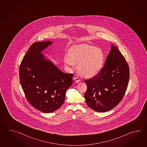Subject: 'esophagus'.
Wrapping results in <instances>:
<instances>
[{
	"label": "esophagus",
	"instance_id": "1",
	"mask_svg": "<svg viewBox=\"0 0 147 147\" xmlns=\"http://www.w3.org/2000/svg\"><path fill=\"white\" fill-rule=\"evenodd\" d=\"M74 80L75 82V83H78V82H80V80L78 78H77V77H76V78H74Z\"/></svg>",
	"mask_w": 147,
	"mask_h": 147
}]
</instances>
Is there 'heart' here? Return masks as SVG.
<instances>
[{
    "instance_id": "1",
    "label": "heart",
    "mask_w": 147,
    "mask_h": 147,
    "mask_svg": "<svg viewBox=\"0 0 147 147\" xmlns=\"http://www.w3.org/2000/svg\"><path fill=\"white\" fill-rule=\"evenodd\" d=\"M104 61V55L101 49L86 45L73 47L69 50L68 57L64 62L69 69H73L78 63V73L85 78H92L98 74Z\"/></svg>"
}]
</instances>
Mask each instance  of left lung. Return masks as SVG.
<instances>
[{
    "label": "left lung",
    "mask_w": 147,
    "mask_h": 147,
    "mask_svg": "<svg viewBox=\"0 0 147 147\" xmlns=\"http://www.w3.org/2000/svg\"><path fill=\"white\" fill-rule=\"evenodd\" d=\"M111 45L104 66L98 74L85 81L86 104L99 113L110 111L121 102L129 82V66L118 48Z\"/></svg>",
    "instance_id": "1"
}]
</instances>
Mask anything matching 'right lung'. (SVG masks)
Wrapping results in <instances>:
<instances>
[{"label": "right lung", "instance_id": "obj_1", "mask_svg": "<svg viewBox=\"0 0 147 147\" xmlns=\"http://www.w3.org/2000/svg\"><path fill=\"white\" fill-rule=\"evenodd\" d=\"M53 42L33 43L19 67L20 81L28 101L44 113L57 111L63 105L73 74L62 72L41 52Z\"/></svg>", "mask_w": 147, "mask_h": 147}]
</instances>
